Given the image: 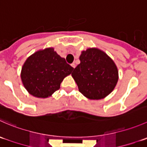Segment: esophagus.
I'll use <instances>...</instances> for the list:
<instances>
[{
    "mask_svg": "<svg viewBox=\"0 0 147 147\" xmlns=\"http://www.w3.org/2000/svg\"><path fill=\"white\" fill-rule=\"evenodd\" d=\"M71 66H72L73 68H75V63H72V65H71Z\"/></svg>",
    "mask_w": 147,
    "mask_h": 147,
    "instance_id": "esophagus-1",
    "label": "esophagus"
}]
</instances>
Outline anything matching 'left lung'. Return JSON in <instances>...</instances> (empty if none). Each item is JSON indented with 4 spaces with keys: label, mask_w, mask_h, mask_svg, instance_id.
<instances>
[{
    "label": "left lung",
    "mask_w": 147,
    "mask_h": 147,
    "mask_svg": "<svg viewBox=\"0 0 147 147\" xmlns=\"http://www.w3.org/2000/svg\"><path fill=\"white\" fill-rule=\"evenodd\" d=\"M80 60L72 73L80 92L90 100L108 96L119 80V71L113 59L98 48H88L81 52Z\"/></svg>",
    "instance_id": "left-lung-1"
}]
</instances>
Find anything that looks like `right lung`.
I'll return each instance as SVG.
<instances>
[{
	"label": "right lung",
	"mask_w": 147,
	"mask_h": 147,
	"mask_svg": "<svg viewBox=\"0 0 147 147\" xmlns=\"http://www.w3.org/2000/svg\"><path fill=\"white\" fill-rule=\"evenodd\" d=\"M73 69L53 47H49L27 58L21 68V79L28 93L36 98H47L59 90L64 78Z\"/></svg>",
	"instance_id": "add662e5"
}]
</instances>
